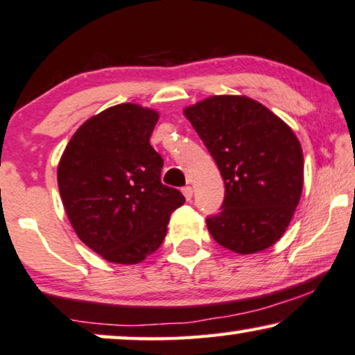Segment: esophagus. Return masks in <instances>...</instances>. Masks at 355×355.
<instances>
[{
    "mask_svg": "<svg viewBox=\"0 0 355 355\" xmlns=\"http://www.w3.org/2000/svg\"><path fill=\"white\" fill-rule=\"evenodd\" d=\"M183 195H185L187 201H191V198H193V188H191V187H185V188H183Z\"/></svg>",
    "mask_w": 355,
    "mask_h": 355,
    "instance_id": "1",
    "label": "esophagus"
}]
</instances>
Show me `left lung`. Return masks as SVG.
Returning <instances> with one entry per match:
<instances>
[{"label":"left lung","instance_id":"1","mask_svg":"<svg viewBox=\"0 0 355 355\" xmlns=\"http://www.w3.org/2000/svg\"><path fill=\"white\" fill-rule=\"evenodd\" d=\"M225 185L222 211L207 217L230 252H263L284 235L304 188V153L286 121L247 96H212L183 108Z\"/></svg>","mask_w":355,"mask_h":355}]
</instances>
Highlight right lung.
<instances>
[{"label":"right lung","instance_id":"obj_1","mask_svg":"<svg viewBox=\"0 0 355 355\" xmlns=\"http://www.w3.org/2000/svg\"><path fill=\"white\" fill-rule=\"evenodd\" d=\"M159 112L118 103L79 126L56 170L66 216L92 252L138 264L162 245L170 214L185 202L160 182L164 160L149 139Z\"/></svg>","mask_w":355,"mask_h":355}]
</instances>
